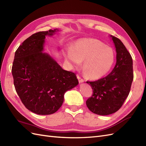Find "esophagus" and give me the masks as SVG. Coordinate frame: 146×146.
Returning <instances> with one entry per match:
<instances>
[{
    "mask_svg": "<svg viewBox=\"0 0 146 146\" xmlns=\"http://www.w3.org/2000/svg\"><path fill=\"white\" fill-rule=\"evenodd\" d=\"M77 78H78V81H79V82H80V83H82V82H84V80H83V79L80 76H77Z\"/></svg>",
    "mask_w": 146,
    "mask_h": 146,
    "instance_id": "esophagus-1",
    "label": "esophagus"
}]
</instances>
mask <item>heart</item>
Returning <instances> with one entry per match:
<instances>
[{"mask_svg":"<svg viewBox=\"0 0 146 146\" xmlns=\"http://www.w3.org/2000/svg\"><path fill=\"white\" fill-rule=\"evenodd\" d=\"M116 59L113 48L97 39H82L65 54V60L73 68H79L84 61L85 76L92 80L105 76L111 69Z\"/></svg>","mask_w":146,"mask_h":146,"instance_id":"b5f03b06","label":"heart"}]
</instances>
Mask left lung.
I'll use <instances>...</instances> for the list:
<instances>
[{
	"label": "left lung",
	"instance_id": "1",
	"mask_svg": "<svg viewBox=\"0 0 146 146\" xmlns=\"http://www.w3.org/2000/svg\"><path fill=\"white\" fill-rule=\"evenodd\" d=\"M116 50V63L108 76L96 81H87L92 95L86 101L93 113L108 115L121 108L129 96L133 80V61L129 52L119 38L113 36Z\"/></svg>",
	"mask_w": 146,
	"mask_h": 146
}]
</instances>
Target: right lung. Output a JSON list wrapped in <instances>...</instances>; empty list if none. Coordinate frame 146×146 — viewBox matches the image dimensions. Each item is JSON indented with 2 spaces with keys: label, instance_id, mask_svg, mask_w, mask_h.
Returning <instances> with one entry per match:
<instances>
[{
  "label": "right lung",
  "instance_id": "obj_1",
  "mask_svg": "<svg viewBox=\"0 0 146 146\" xmlns=\"http://www.w3.org/2000/svg\"><path fill=\"white\" fill-rule=\"evenodd\" d=\"M56 30L39 32L26 39L15 52L11 69L21 102L30 111L41 115L58 111L65 92L78 83L76 74L63 70L42 52L46 36L52 35Z\"/></svg>",
  "mask_w": 146,
  "mask_h": 146
}]
</instances>
